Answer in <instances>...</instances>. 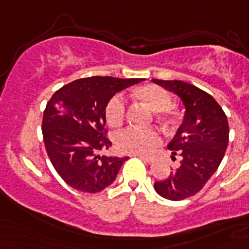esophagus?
I'll return each instance as SVG.
<instances>
[{"instance_id":"34e87169","label":"esophagus","mask_w":249,"mask_h":249,"mask_svg":"<svg viewBox=\"0 0 249 249\" xmlns=\"http://www.w3.org/2000/svg\"><path fill=\"white\" fill-rule=\"evenodd\" d=\"M133 156H137V158H140L142 161H144V163H147V164L154 163V159H152V158H147V156H144V155H133Z\"/></svg>"}]
</instances>
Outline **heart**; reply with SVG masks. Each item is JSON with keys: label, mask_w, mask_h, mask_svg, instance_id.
Returning <instances> with one entry per match:
<instances>
[{"label": "heart", "mask_w": 249, "mask_h": 249, "mask_svg": "<svg viewBox=\"0 0 249 249\" xmlns=\"http://www.w3.org/2000/svg\"><path fill=\"white\" fill-rule=\"evenodd\" d=\"M137 98L156 112H161L165 117L172 116V97L164 88L159 85H143L134 90ZM126 115V102L120 94L113 95L105 109L106 123L111 128L123 125ZM115 143L119 151L133 155H148L161 143V134L155 128H126L117 133Z\"/></svg>", "instance_id": "b5f03b06"}]
</instances>
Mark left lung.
<instances>
[{"label":"left lung","mask_w":249,"mask_h":249,"mask_svg":"<svg viewBox=\"0 0 249 249\" xmlns=\"http://www.w3.org/2000/svg\"><path fill=\"white\" fill-rule=\"evenodd\" d=\"M173 91L185 106V116L168 144L172 159L181 161L169 177L154 183L160 196L183 200L199 193L224 159L229 143V123L224 109L211 94L179 80H152Z\"/></svg>","instance_id":"1"}]
</instances>
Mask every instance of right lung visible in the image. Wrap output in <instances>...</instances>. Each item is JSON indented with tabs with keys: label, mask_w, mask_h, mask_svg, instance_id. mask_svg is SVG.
Returning <instances> with one entry per match:
<instances>
[{
	"label": "right lung",
	"mask_w": 249,
	"mask_h": 249,
	"mask_svg": "<svg viewBox=\"0 0 249 249\" xmlns=\"http://www.w3.org/2000/svg\"><path fill=\"white\" fill-rule=\"evenodd\" d=\"M140 79L93 76L62 86L53 94L42 119V136L54 169L68 186L83 193H99L115 181L128 156H101L107 150L105 109L120 90Z\"/></svg>",
	"instance_id": "1"
}]
</instances>
